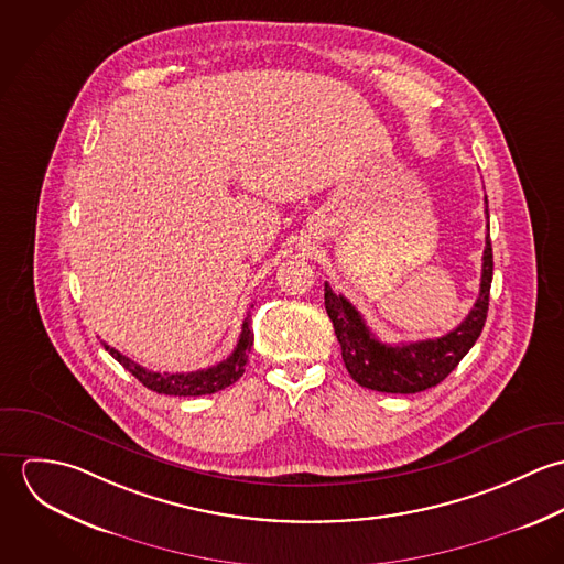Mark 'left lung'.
<instances>
[{"instance_id":"left-lung-1","label":"left lung","mask_w":564,"mask_h":564,"mask_svg":"<svg viewBox=\"0 0 564 564\" xmlns=\"http://www.w3.org/2000/svg\"><path fill=\"white\" fill-rule=\"evenodd\" d=\"M488 215V202H486ZM492 282V247L486 232L480 295L456 329L441 338L389 345L376 338L362 315L325 282V311L340 343L349 376L365 389L380 393H419L441 384L476 345L482 332Z\"/></svg>"}]
</instances>
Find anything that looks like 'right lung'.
I'll return each instance as SVG.
<instances>
[{"label":"right lung","mask_w":564,"mask_h":564,"mask_svg":"<svg viewBox=\"0 0 564 564\" xmlns=\"http://www.w3.org/2000/svg\"><path fill=\"white\" fill-rule=\"evenodd\" d=\"M253 345V332L249 327V315L242 322L241 336L239 343L235 347V351L221 360L215 367L208 369H199V371H191V373H156L150 371L145 367H141L139 362L130 360L128 356H123L121 351H117L115 347L106 345V351L119 362L123 365L143 387H148L150 391H156L162 395H180V398H197V395H213L217 391H224L226 387L235 384L242 373H245V365H247V356L251 351Z\"/></svg>","instance_id":"1"}]
</instances>
